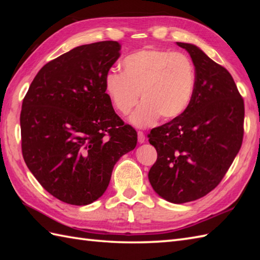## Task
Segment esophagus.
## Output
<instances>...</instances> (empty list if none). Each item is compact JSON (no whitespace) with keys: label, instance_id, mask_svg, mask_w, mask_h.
<instances>
[{"label":"esophagus","instance_id":"esophagus-1","mask_svg":"<svg viewBox=\"0 0 260 260\" xmlns=\"http://www.w3.org/2000/svg\"><path fill=\"white\" fill-rule=\"evenodd\" d=\"M137 139H139L140 143H144L145 142V135L143 132H137Z\"/></svg>","mask_w":260,"mask_h":260}]
</instances>
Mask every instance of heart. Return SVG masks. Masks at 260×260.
Instances as JSON below:
<instances>
[{"mask_svg": "<svg viewBox=\"0 0 260 260\" xmlns=\"http://www.w3.org/2000/svg\"><path fill=\"white\" fill-rule=\"evenodd\" d=\"M120 66L123 74L109 71L105 77V88L121 115L129 114L141 97L142 105L129 118L133 125L151 126L159 117L173 120L189 108L197 75L186 54L146 48L126 56Z\"/></svg>", "mask_w": 260, "mask_h": 260, "instance_id": "heart-1", "label": "heart"}]
</instances>
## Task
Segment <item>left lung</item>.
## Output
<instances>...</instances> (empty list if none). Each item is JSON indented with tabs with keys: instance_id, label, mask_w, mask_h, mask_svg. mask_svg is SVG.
Here are the masks:
<instances>
[{
	"instance_id": "1",
	"label": "left lung",
	"mask_w": 260,
	"mask_h": 260,
	"mask_svg": "<svg viewBox=\"0 0 260 260\" xmlns=\"http://www.w3.org/2000/svg\"><path fill=\"white\" fill-rule=\"evenodd\" d=\"M176 45L194 64L196 91L181 117L148 134L157 152L148 180L159 197L180 204L208 194L223 179L242 144L245 105L227 69L194 45Z\"/></svg>"
}]
</instances>
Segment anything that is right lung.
Returning <instances> with one entry per match:
<instances>
[{"instance_id":"add662e5","label":"right lung","mask_w":260,"mask_h":260,"mask_svg":"<svg viewBox=\"0 0 260 260\" xmlns=\"http://www.w3.org/2000/svg\"><path fill=\"white\" fill-rule=\"evenodd\" d=\"M119 50L117 41L74 48L43 66L22 103L24 162L62 202L96 201L116 162L136 146V131L115 113L105 88Z\"/></svg>"}]
</instances>
